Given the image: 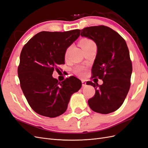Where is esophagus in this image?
<instances>
[{
    "label": "esophagus",
    "instance_id": "34e87169",
    "mask_svg": "<svg viewBox=\"0 0 148 148\" xmlns=\"http://www.w3.org/2000/svg\"><path fill=\"white\" fill-rule=\"evenodd\" d=\"M82 86H85L86 85V83L84 81H82Z\"/></svg>",
    "mask_w": 148,
    "mask_h": 148
}]
</instances>
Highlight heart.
<instances>
[{
  "label": "heart",
  "instance_id": "1",
  "mask_svg": "<svg viewBox=\"0 0 148 148\" xmlns=\"http://www.w3.org/2000/svg\"><path fill=\"white\" fill-rule=\"evenodd\" d=\"M80 46L82 47V49L86 48L89 46L92 45V44H95V42H94L92 40L89 39L88 38H84L82 39L80 41ZM68 51H69V49H67L66 50L65 52V54L64 56L66 58L67 56V54H68ZM85 70H86V68L83 66H77L74 69V73L78 75V77H83L85 75Z\"/></svg>",
  "mask_w": 148,
  "mask_h": 148
}]
</instances>
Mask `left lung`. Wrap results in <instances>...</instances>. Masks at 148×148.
I'll use <instances>...</instances> for the list:
<instances>
[{"label":"left lung","mask_w":148,"mask_h":148,"mask_svg":"<svg viewBox=\"0 0 148 148\" xmlns=\"http://www.w3.org/2000/svg\"><path fill=\"white\" fill-rule=\"evenodd\" d=\"M81 36L96 44L91 78L103 81L101 85L87 82L96 90L95 96L88 100L89 106L97 113L113 112L122 105L131 85L132 64L127 43L117 32L104 25L84 28Z\"/></svg>","instance_id":"1"}]
</instances>
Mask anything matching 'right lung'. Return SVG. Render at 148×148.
Here are the masks:
<instances>
[{
  "label": "right lung",
  "mask_w": 148,
  "mask_h": 148,
  "mask_svg": "<svg viewBox=\"0 0 148 148\" xmlns=\"http://www.w3.org/2000/svg\"><path fill=\"white\" fill-rule=\"evenodd\" d=\"M80 29L65 32L41 31L22 49L18 75L29 105L37 114L51 118L66 111L71 96L82 87L73 76L59 82L53 71L65 64V52L80 35Z\"/></svg>",
  "instance_id": "obj_1"
}]
</instances>
